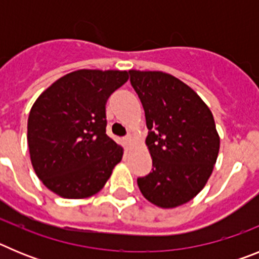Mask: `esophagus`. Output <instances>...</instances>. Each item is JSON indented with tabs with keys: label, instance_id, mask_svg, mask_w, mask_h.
<instances>
[{
	"label": "esophagus",
	"instance_id": "1",
	"mask_svg": "<svg viewBox=\"0 0 259 259\" xmlns=\"http://www.w3.org/2000/svg\"><path fill=\"white\" fill-rule=\"evenodd\" d=\"M124 144H125V146H127V148H130V146H131L132 144H134V139H132L131 136L125 137V139H124Z\"/></svg>",
	"mask_w": 259,
	"mask_h": 259
}]
</instances>
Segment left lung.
Returning a JSON list of instances; mask_svg holds the SVG:
<instances>
[{"mask_svg":"<svg viewBox=\"0 0 259 259\" xmlns=\"http://www.w3.org/2000/svg\"><path fill=\"white\" fill-rule=\"evenodd\" d=\"M143 104L152 172L137 178L144 197L163 209L180 206L205 187L219 153L206 104L182 80L161 71H128Z\"/></svg>","mask_w":259,"mask_h":259,"instance_id":"8db88e82","label":"left lung"}]
</instances>
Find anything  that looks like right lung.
Segmentation results:
<instances>
[{"label": "right lung", "mask_w": 259, "mask_h": 259, "mask_svg": "<svg viewBox=\"0 0 259 259\" xmlns=\"http://www.w3.org/2000/svg\"><path fill=\"white\" fill-rule=\"evenodd\" d=\"M128 80L127 71L77 70L41 93L27 124L36 175L63 198L101 191L123 155L106 135L107 98Z\"/></svg>", "instance_id": "1"}]
</instances>
